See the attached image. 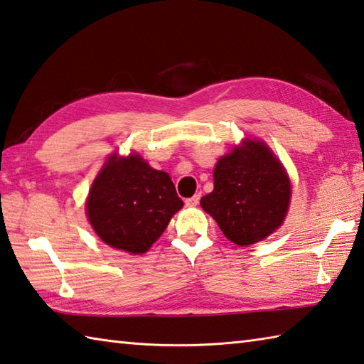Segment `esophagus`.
Returning a JSON list of instances; mask_svg holds the SVG:
<instances>
[{"mask_svg": "<svg viewBox=\"0 0 364 364\" xmlns=\"http://www.w3.org/2000/svg\"><path fill=\"white\" fill-rule=\"evenodd\" d=\"M200 197H202V194H196V196L186 198V205L188 206H197L198 202H200Z\"/></svg>", "mask_w": 364, "mask_h": 364, "instance_id": "esophagus-1", "label": "esophagus"}]
</instances>
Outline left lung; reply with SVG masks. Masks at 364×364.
<instances>
[{"label":"left lung","instance_id":"obj_1","mask_svg":"<svg viewBox=\"0 0 364 364\" xmlns=\"http://www.w3.org/2000/svg\"><path fill=\"white\" fill-rule=\"evenodd\" d=\"M290 203V181L282 164L265 144L247 140L220 158L215 189L202 208L227 238L247 246L267 238L282 224Z\"/></svg>","mask_w":364,"mask_h":364}]
</instances>
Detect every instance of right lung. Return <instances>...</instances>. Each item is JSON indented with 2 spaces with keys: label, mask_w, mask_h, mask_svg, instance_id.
<instances>
[{
  "label": "right lung",
  "mask_w": 364,
  "mask_h": 364,
  "mask_svg": "<svg viewBox=\"0 0 364 364\" xmlns=\"http://www.w3.org/2000/svg\"><path fill=\"white\" fill-rule=\"evenodd\" d=\"M183 206L170 176L137 154L110 156L92 183L87 213L104 243L144 254Z\"/></svg>",
  "instance_id": "right-lung-1"
}]
</instances>
